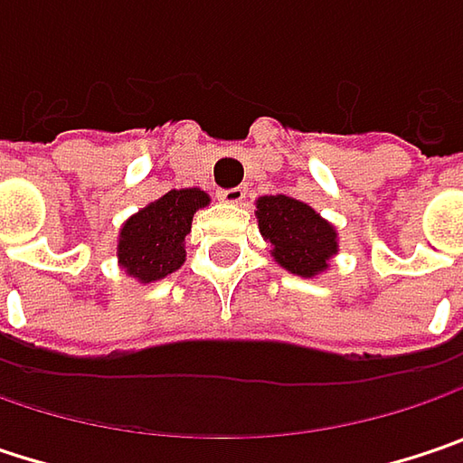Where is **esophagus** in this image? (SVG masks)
<instances>
[{
    "label": "esophagus",
    "instance_id": "esophagus-1",
    "mask_svg": "<svg viewBox=\"0 0 463 463\" xmlns=\"http://www.w3.org/2000/svg\"><path fill=\"white\" fill-rule=\"evenodd\" d=\"M245 194H248L245 186H232V189H221V192H218V197H221L223 203H229V205H240V203L245 200Z\"/></svg>",
    "mask_w": 463,
    "mask_h": 463
}]
</instances>
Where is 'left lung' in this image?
<instances>
[{"mask_svg": "<svg viewBox=\"0 0 463 463\" xmlns=\"http://www.w3.org/2000/svg\"><path fill=\"white\" fill-rule=\"evenodd\" d=\"M255 208L258 229L281 269L306 279L329 269L340 250L337 232L311 205L284 194H266L258 197Z\"/></svg>", "mask_w": 463, "mask_h": 463, "instance_id": "left-lung-1", "label": "left lung"}]
</instances>
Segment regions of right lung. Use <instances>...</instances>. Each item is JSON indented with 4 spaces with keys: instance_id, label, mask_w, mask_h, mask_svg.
I'll return each instance as SVG.
<instances>
[{
    "instance_id": "1",
    "label": "right lung",
    "mask_w": 463,
    "mask_h": 463,
    "mask_svg": "<svg viewBox=\"0 0 463 463\" xmlns=\"http://www.w3.org/2000/svg\"><path fill=\"white\" fill-rule=\"evenodd\" d=\"M208 203L211 197L203 189H171L131 215L118 234L120 269L142 284L165 279L182 269L192 218Z\"/></svg>"
}]
</instances>
